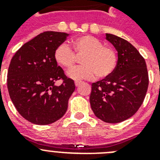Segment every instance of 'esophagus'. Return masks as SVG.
<instances>
[{"label": "esophagus", "instance_id": "obj_1", "mask_svg": "<svg viewBox=\"0 0 160 160\" xmlns=\"http://www.w3.org/2000/svg\"><path fill=\"white\" fill-rule=\"evenodd\" d=\"M81 83H82V82H79V81H76V82H74V84H75V86H76V87H78L79 85L81 84Z\"/></svg>", "mask_w": 160, "mask_h": 160}]
</instances>
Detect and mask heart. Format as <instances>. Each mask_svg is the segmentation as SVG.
<instances>
[{"label": "heart", "mask_w": 160, "mask_h": 160, "mask_svg": "<svg viewBox=\"0 0 160 160\" xmlns=\"http://www.w3.org/2000/svg\"><path fill=\"white\" fill-rule=\"evenodd\" d=\"M73 51L66 44H61L54 51L56 62L70 70L76 62V56H84L83 66L76 67L67 73L70 78L80 81L90 80L96 75L105 78L113 73L118 63V56L114 49L104 46L100 40L90 35L78 37L72 42Z\"/></svg>", "instance_id": "obj_1"}]
</instances>
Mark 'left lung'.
<instances>
[{"mask_svg":"<svg viewBox=\"0 0 160 160\" xmlns=\"http://www.w3.org/2000/svg\"><path fill=\"white\" fill-rule=\"evenodd\" d=\"M118 52L111 75L92 83L90 102L95 116L117 123L133 116L141 107L148 87L146 62L135 47L123 38L106 33Z\"/></svg>","mask_w":160,"mask_h":160,"instance_id":"obj_1","label":"left lung"}]
</instances>
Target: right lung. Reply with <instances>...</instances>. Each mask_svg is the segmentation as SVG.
Instances as JSON below:
<instances>
[{
	"label": "right lung",
	"instance_id": "obj_1",
	"mask_svg": "<svg viewBox=\"0 0 160 160\" xmlns=\"http://www.w3.org/2000/svg\"><path fill=\"white\" fill-rule=\"evenodd\" d=\"M68 36L62 32H42L24 44L11 60L7 79L8 94L19 114L32 123H53L67 111L75 85L58 66L54 51ZM60 79L63 84L55 85Z\"/></svg>",
	"mask_w": 160,
	"mask_h": 160
}]
</instances>
